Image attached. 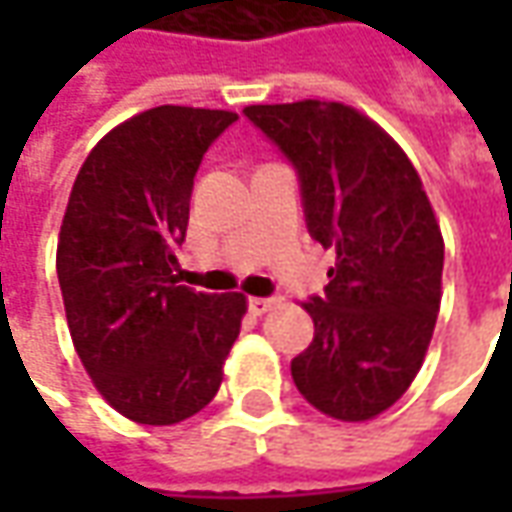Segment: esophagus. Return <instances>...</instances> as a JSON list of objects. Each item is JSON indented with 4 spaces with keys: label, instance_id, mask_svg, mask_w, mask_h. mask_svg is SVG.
<instances>
[{
    "label": "esophagus",
    "instance_id": "1",
    "mask_svg": "<svg viewBox=\"0 0 512 512\" xmlns=\"http://www.w3.org/2000/svg\"><path fill=\"white\" fill-rule=\"evenodd\" d=\"M274 307H279V299H257V296L249 299V310H252V315H266V312H271Z\"/></svg>",
    "mask_w": 512,
    "mask_h": 512
}]
</instances>
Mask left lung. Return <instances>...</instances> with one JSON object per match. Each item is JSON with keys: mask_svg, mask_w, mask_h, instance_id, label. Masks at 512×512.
I'll use <instances>...</instances> for the list:
<instances>
[{"mask_svg": "<svg viewBox=\"0 0 512 512\" xmlns=\"http://www.w3.org/2000/svg\"><path fill=\"white\" fill-rule=\"evenodd\" d=\"M244 115L293 161L310 235L337 252L326 296L301 304L315 337L290 362L293 381L326 417L367 422L403 397L436 329L433 205L403 147L354 106L307 98Z\"/></svg>", "mask_w": 512, "mask_h": 512, "instance_id": "8db88e82", "label": "left lung"}]
</instances>
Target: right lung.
I'll return each mask as SVG.
<instances>
[{
    "mask_svg": "<svg viewBox=\"0 0 512 512\" xmlns=\"http://www.w3.org/2000/svg\"><path fill=\"white\" fill-rule=\"evenodd\" d=\"M238 115L156 106L115 126L84 158L57 241L76 354L117 414L175 425L219 392L246 315L244 293L178 285L194 175Z\"/></svg>",
    "mask_w": 512,
    "mask_h": 512,
    "instance_id": "right-lung-1",
    "label": "right lung"
}]
</instances>
